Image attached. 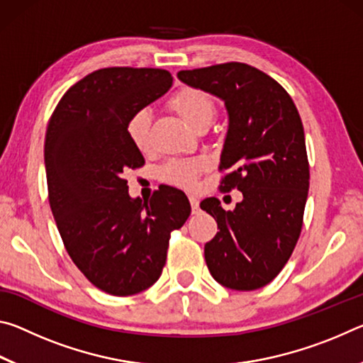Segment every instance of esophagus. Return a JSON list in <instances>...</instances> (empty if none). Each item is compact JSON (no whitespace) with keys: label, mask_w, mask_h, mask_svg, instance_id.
I'll use <instances>...</instances> for the list:
<instances>
[{"label":"esophagus","mask_w":363,"mask_h":363,"mask_svg":"<svg viewBox=\"0 0 363 363\" xmlns=\"http://www.w3.org/2000/svg\"><path fill=\"white\" fill-rule=\"evenodd\" d=\"M189 201H190V206H192V213L194 214H196L200 211V203H199V200L195 199V196H189Z\"/></svg>","instance_id":"esophagus-1"}]
</instances>
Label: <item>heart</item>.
<instances>
[{"label": "heart", "mask_w": 363, "mask_h": 363, "mask_svg": "<svg viewBox=\"0 0 363 363\" xmlns=\"http://www.w3.org/2000/svg\"><path fill=\"white\" fill-rule=\"evenodd\" d=\"M168 107L196 131L210 125L216 115L214 97L208 91L195 88V86H182L177 89L169 97ZM150 125V115L147 110H138L126 121L128 138L143 153L149 152L152 147ZM206 168L208 163L201 158H173L160 169V179L181 189H194L199 176Z\"/></svg>", "instance_id": "obj_1"}]
</instances>
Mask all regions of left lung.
<instances>
[{"label":"left lung","instance_id":"8db88e82","mask_svg":"<svg viewBox=\"0 0 363 363\" xmlns=\"http://www.w3.org/2000/svg\"><path fill=\"white\" fill-rule=\"evenodd\" d=\"M177 78L224 101L229 131L219 171L229 173L219 190L243 194L233 211L218 199L200 203L219 229L205 245L206 266L223 286L257 290L285 267L303 229L311 179L303 121L284 86L248 64L181 70Z\"/></svg>","mask_w":363,"mask_h":363}]
</instances>
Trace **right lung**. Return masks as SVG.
Masks as SVG:
<instances>
[{
    "instance_id": "1",
    "label": "right lung",
    "mask_w": 363,
    "mask_h": 363,
    "mask_svg": "<svg viewBox=\"0 0 363 363\" xmlns=\"http://www.w3.org/2000/svg\"><path fill=\"white\" fill-rule=\"evenodd\" d=\"M171 84L163 69L96 70L67 91L48 123V199L64 247L84 277L113 296L155 284L171 232L190 214L182 190L162 186L143 201L131 199L125 179L145 163L126 121Z\"/></svg>"
}]
</instances>
